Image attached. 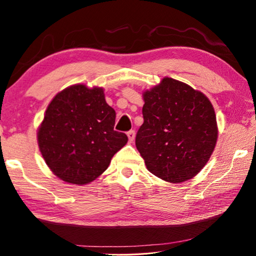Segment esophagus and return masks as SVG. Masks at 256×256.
<instances>
[{"mask_svg":"<svg viewBox=\"0 0 256 256\" xmlns=\"http://www.w3.org/2000/svg\"><path fill=\"white\" fill-rule=\"evenodd\" d=\"M128 141L130 142H133V140H134V138H136V132L133 131V130H131V131H128Z\"/></svg>","mask_w":256,"mask_h":256,"instance_id":"1","label":"esophagus"}]
</instances>
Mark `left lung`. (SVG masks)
Instances as JSON below:
<instances>
[{
    "label": "left lung",
    "mask_w": 256,
    "mask_h": 256,
    "mask_svg": "<svg viewBox=\"0 0 256 256\" xmlns=\"http://www.w3.org/2000/svg\"><path fill=\"white\" fill-rule=\"evenodd\" d=\"M144 124L136 146L148 170L170 183L193 178L218 138L216 112L204 94L172 78L144 92Z\"/></svg>",
    "instance_id": "obj_1"
}]
</instances>
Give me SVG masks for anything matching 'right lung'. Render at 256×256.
<instances>
[{
  "label": "right lung",
  "instance_id": "1",
  "mask_svg": "<svg viewBox=\"0 0 256 256\" xmlns=\"http://www.w3.org/2000/svg\"><path fill=\"white\" fill-rule=\"evenodd\" d=\"M115 118L100 86L78 84L56 94L37 132L38 146L53 174L76 185L100 176L128 144L126 134L114 131Z\"/></svg>",
  "mask_w": 256,
  "mask_h": 256
}]
</instances>
